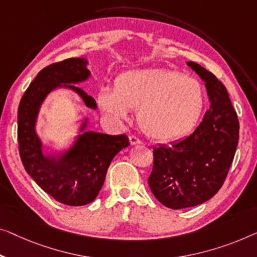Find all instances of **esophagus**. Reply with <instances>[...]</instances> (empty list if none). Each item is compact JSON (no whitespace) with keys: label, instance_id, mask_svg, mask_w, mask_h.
Returning <instances> with one entry per match:
<instances>
[{"label":"esophagus","instance_id":"obj_1","mask_svg":"<svg viewBox=\"0 0 257 257\" xmlns=\"http://www.w3.org/2000/svg\"><path fill=\"white\" fill-rule=\"evenodd\" d=\"M129 142H130V144H132V145H137V144L142 143L141 140H139L135 136H129Z\"/></svg>","mask_w":257,"mask_h":257}]
</instances>
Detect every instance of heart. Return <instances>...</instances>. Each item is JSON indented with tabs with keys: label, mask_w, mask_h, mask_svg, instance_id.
I'll list each match as a JSON object with an SVG mask.
<instances>
[{
	"label": "heart",
	"mask_w": 257,
	"mask_h": 257,
	"mask_svg": "<svg viewBox=\"0 0 257 257\" xmlns=\"http://www.w3.org/2000/svg\"><path fill=\"white\" fill-rule=\"evenodd\" d=\"M97 100L104 114L117 122L127 120L130 109L139 108L141 129L158 141L188 135L205 105L204 91L197 79L162 68L123 72L115 80V90L102 87Z\"/></svg>",
	"instance_id": "1"
}]
</instances>
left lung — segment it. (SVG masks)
<instances>
[{
    "label": "left lung",
    "instance_id": "obj_1",
    "mask_svg": "<svg viewBox=\"0 0 257 257\" xmlns=\"http://www.w3.org/2000/svg\"><path fill=\"white\" fill-rule=\"evenodd\" d=\"M205 83L210 108L195 132L172 147L153 148L149 177L152 194L170 209H185L210 200L221 188L234 158L239 121L226 87L195 62H187Z\"/></svg>",
    "mask_w": 257,
    "mask_h": 257
}]
</instances>
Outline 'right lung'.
<instances>
[{
  "label": "right lung",
  "instance_id": "right-lung-1",
  "mask_svg": "<svg viewBox=\"0 0 257 257\" xmlns=\"http://www.w3.org/2000/svg\"><path fill=\"white\" fill-rule=\"evenodd\" d=\"M89 61L71 57L44 68L25 91L18 107L19 155L28 174L41 189L57 202L71 206L89 204L104 185L107 170L114 157L129 145L128 136L107 135L86 128L84 115L78 135L68 149L46 153L37 133L41 106L56 89H69L82 98L86 107L97 109L93 98L75 84L91 77Z\"/></svg>",
  "mask_w": 257,
  "mask_h": 257
}]
</instances>
